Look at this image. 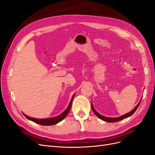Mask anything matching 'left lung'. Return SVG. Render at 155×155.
I'll use <instances>...</instances> for the list:
<instances>
[{"mask_svg":"<svg viewBox=\"0 0 155 155\" xmlns=\"http://www.w3.org/2000/svg\"><path fill=\"white\" fill-rule=\"evenodd\" d=\"M141 101H142V100H140V101L139 102V104L134 107V109H133L130 112H128V113H127L126 114H124V115H122V116H120V117H118V118H109V117L104 116H102V115L100 114L94 109V107H93V106H92V105H91V107H92V109L93 112H94V114H95L100 119H101V120H104V121H107V122L112 123V122H116V121H120V120H124V119H125V118H128V117L130 116L131 115H133V114H134V112L136 110H137V109H138V106L140 105V102H141Z\"/></svg>","mask_w":155,"mask_h":155,"instance_id":"left-lung-1","label":"left lung"}]
</instances>
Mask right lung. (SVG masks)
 <instances>
[{
  "label": "right lung",
  "mask_w": 155,
  "mask_h": 155,
  "mask_svg": "<svg viewBox=\"0 0 155 155\" xmlns=\"http://www.w3.org/2000/svg\"><path fill=\"white\" fill-rule=\"evenodd\" d=\"M74 96H75V94L73 95L71 100H70V104H69V105L67 107V109L65 110L63 112V113H61L60 115H59L58 116L54 117V118H46V119H37V118H31V117L28 116L25 114H23L25 116V117L27 119H28V120H30L32 121H34V122H35L36 124H38L39 125H55L56 124L60 122L61 121H62L65 118V117L67 116L68 113L70 110V108H71L72 102L73 101V98H74Z\"/></svg>",
  "instance_id": "obj_1"
}]
</instances>
